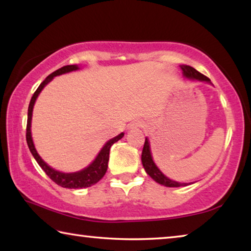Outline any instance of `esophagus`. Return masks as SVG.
Wrapping results in <instances>:
<instances>
[{
    "label": "esophagus",
    "instance_id": "esophagus-1",
    "mask_svg": "<svg viewBox=\"0 0 251 251\" xmlns=\"http://www.w3.org/2000/svg\"><path fill=\"white\" fill-rule=\"evenodd\" d=\"M141 127H143L142 123L141 122H136V123H133V124L129 126V128L130 129H137V128H141Z\"/></svg>",
    "mask_w": 251,
    "mask_h": 251
}]
</instances>
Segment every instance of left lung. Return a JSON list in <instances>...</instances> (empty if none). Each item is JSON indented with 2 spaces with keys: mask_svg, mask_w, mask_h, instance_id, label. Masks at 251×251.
<instances>
[{
  "mask_svg": "<svg viewBox=\"0 0 251 251\" xmlns=\"http://www.w3.org/2000/svg\"><path fill=\"white\" fill-rule=\"evenodd\" d=\"M181 70L184 72V75L186 77L193 78V79H198V80H205V82H210V79L201 73H199L192 66L188 65H181ZM142 163L143 166L145 168L146 173L150 175L152 179L158 182L160 185H164L166 187H181V186H187L188 184H181V182H177L171 180L169 178L161 173L158 168L156 167V165L152 161L151 155V148H150V143H148V139L145 138V143H144V148L142 152Z\"/></svg>",
  "mask_w": 251,
  "mask_h": 251,
  "instance_id": "1",
  "label": "left lung"
}]
</instances>
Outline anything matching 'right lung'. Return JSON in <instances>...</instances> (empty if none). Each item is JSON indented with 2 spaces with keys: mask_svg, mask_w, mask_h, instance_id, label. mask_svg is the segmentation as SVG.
<instances>
[{
  "mask_svg": "<svg viewBox=\"0 0 251 251\" xmlns=\"http://www.w3.org/2000/svg\"><path fill=\"white\" fill-rule=\"evenodd\" d=\"M78 70L77 65H66L63 66L61 69L56 70L53 72L52 74H50L48 77H46L43 82L41 83V85L37 87V90L34 93L31 101H29L28 105V112H27V124H26V142H27V146L31 151L32 155L34 156V158L37 161V164L40 165L41 168L45 172L46 175H48L50 179H52L55 184H57L58 186L64 187V188H71V189H77V188H86V187H91L93 185H95L97 181H100L101 178L104 177L106 171H107L108 167V159H109V151L110 147L114 143H116L120 141V139L124 136V133L120 134L116 137H114L105 144V146L101 148V151H100L99 156L96 157V159L93 161V163L90 165V166L86 167L83 171L77 172V173H72V174H65V173H61L55 171V169L50 168L48 164L43 161V159L41 158L37 154V151L34 147V144L32 141V135H31V120H32V112H33V106L35 100L39 96L40 92L43 90V87L46 84L53 79L54 76L61 75L67 73V72H72Z\"/></svg>",
  "mask_w": 251,
  "mask_h": 251,
  "instance_id": "add662e5",
  "label": "right lung"
}]
</instances>
